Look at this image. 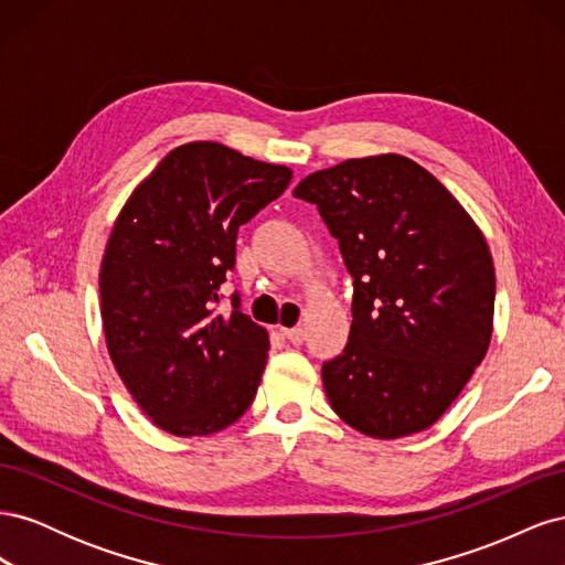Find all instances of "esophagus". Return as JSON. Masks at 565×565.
I'll list each match as a JSON object with an SVG mask.
<instances>
[{"mask_svg": "<svg viewBox=\"0 0 565 565\" xmlns=\"http://www.w3.org/2000/svg\"><path fill=\"white\" fill-rule=\"evenodd\" d=\"M282 337L292 341V344H301V341L306 339V330L303 328H280Z\"/></svg>", "mask_w": 565, "mask_h": 565, "instance_id": "esophagus-1", "label": "esophagus"}]
</instances>
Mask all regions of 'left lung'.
Instances as JSON below:
<instances>
[{"label": "left lung", "instance_id": "1", "mask_svg": "<svg viewBox=\"0 0 565 565\" xmlns=\"http://www.w3.org/2000/svg\"><path fill=\"white\" fill-rule=\"evenodd\" d=\"M295 195L318 204L353 276L349 344L322 365L332 409L380 440L429 429L490 347L494 266L483 231L398 152L320 169Z\"/></svg>", "mask_w": 565, "mask_h": 565}]
</instances>
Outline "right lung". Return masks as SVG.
Masks as SVG:
<instances>
[{
    "label": "right lung",
    "mask_w": 565,
    "mask_h": 565,
    "mask_svg": "<svg viewBox=\"0 0 565 565\" xmlns=\"http://www.w3.org/2000/svg\"><path fill=\"white\" fill-rule=\"evenodd\" d=\"M292 169L224 143L174 148L134 188L100 262V320L131 398L172 436L228 429L252 405L268 332L214 313L237 228L282 195Z\"/></svg>",
    "instance_id": "obj_1"
}]
</instances>
